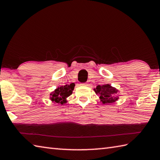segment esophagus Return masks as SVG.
<instances>
[{
  "label": "esophagus",
  "instance_id": "1",
  "mask_svg": "<svg viewBox=\"0 0 160 160\" xmlns=\"http://www.w3.org/2000/svg\"><path fill=\"white\" fill-rule=\"evenodd\" d=\"M82 85H83V86H88V85H89V84H88L87 83H82Z\"/></svg>",
  "mask_w": 160,
  "mask_h": 160
}]
</instances>
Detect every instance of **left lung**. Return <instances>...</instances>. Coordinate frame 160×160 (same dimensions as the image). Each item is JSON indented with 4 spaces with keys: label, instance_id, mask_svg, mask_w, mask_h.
<instances>
[{
    "label": "left lung",
    "instance_id": "8db88e82",
    "mask_svg": "<svg viewBox=\"0 0 160 160\" xmlns=\"http://www.w3.org/2000/svg\"><path fill=\"white\" fill-rule=\"evenodd\" d=\"M95 92L100 96V101L103 104H111L118 100V90L110 84L98 85L94 89Z\"/></svg>",
    "mask_w": 160,
    "mask_h": 160
}]
</instances>
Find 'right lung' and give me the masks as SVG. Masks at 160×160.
Listing matches in <instances>:
<instances>
[{
    "label": "right lung",
    "instance_id": "add662e5",
    "mask_svg": "<svg viewBox=\"0 0 160 160\" xmlns=\"http://www.w3.org/2000/svg\"><path fill=\"white\" fill-rule=\"evenodd\" d=\"M74 87V84H71L70 85L66 84V85L58 87L53 93L50 94V96H52L50 99L52 102L58 104H63L64 103H66L67 98L72 94Z\"/></svg>",
    "mask_w": 160,
    "mask_h": 160
}]
</instances>
